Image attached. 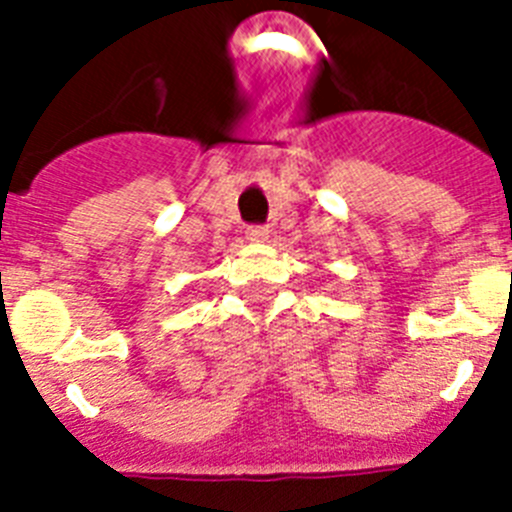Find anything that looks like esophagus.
I'll list each match as a JSON object with an SVG mask.
<instances>
[{"label": "esophagus", "instance_id": "34e87169", "mask_svg": "<svg viewBox=\"0 0 512 512\" xmlns=\"http://www.w3.org/2000/svg\"><path fill=\"white\" fill-rule=\"evenodd\" d=\"M246 238L248 241H266V238H269V228H266V225H251Z\"/></svg>", "mask_w": 512, "mask_h": 512}]
</instances>
